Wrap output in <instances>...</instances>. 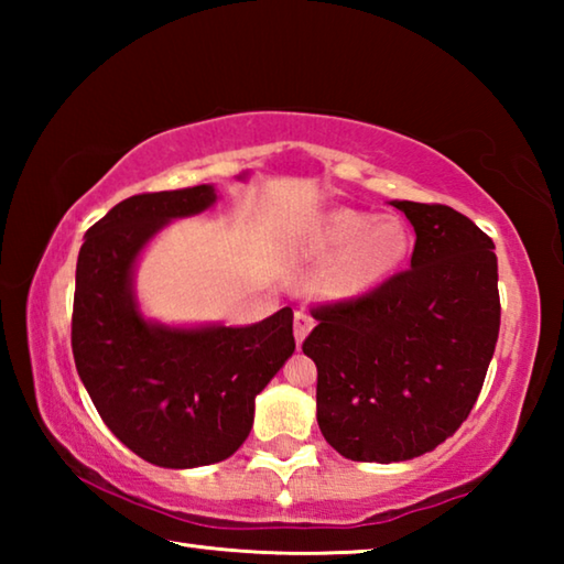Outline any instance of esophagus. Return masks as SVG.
<instances>
[{
    "instance_id": "obj_1",
    "label": "esophagus",
    "mask_w": 564,
    "mask_h": 564,
    "mask_svg": "<svg viewBox=\"0 0 564 564\" xmlns=\"http://www.w3.org/2000/svg\"><path fill=\"white\" fill-rule=\"evenodd\" d=\"M311 328H313V318L308 316V313H305V311H295V318H293V336H295V343H299V346L305 340V336H308Z\"/></svg>"
}]
</instances>
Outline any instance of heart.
I'll return each instance as SVG.
<instances>
[{
    "instance_id": "obj_1",
    "label": "heart",
    "mask_w": 564,
    "mask_h": 564,
    "mask_svg": "<svg viewBox=\"0 0 564 564\" xmlns=\"http://www.w3.org/2000/svg\"><path fill=\"white\" fill-rule=\"evenodd\" d=\"M321 253L333 259L326 289L336 295H358L393 273L403 263L410 236L403 221L338 208L326 216L318 234Z\"/></svg>"
}]
</instances>
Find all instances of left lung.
Wrapping results in <instances>:
<instances>
[{"label":"left lung","mask_w":564,"mask_h":564,"mask_svg":"<svg viewBox=\"0 0 564 564\" xmlns=\"http://www.w3.org/2000/svg\"><path fill=\"white\" fill-rule=\"evenodd\" d=\"M415 228L410 269L366 295L311 308L318 427L358 463L435 451L470 415L500 330L488 234L443 204L393 202Z\"/></svg>","instance_id":"obj_1"}]
</instances>
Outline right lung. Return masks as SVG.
I'll list each match as a JSON object with an SVG mask.
<instances>
[{
    "label": "right lung",
    "instance_id": "1",
    "mask_svg": "<svg viewBox=\"0 0 564 564\" xmlns=\"http://www.w3.org/2000/svg\"><path fill=\"white\" fill-rule=\"evenodd\" d=\"M202 184L123 198L94 224L76 261L72 350L104 423L159 467L231 457L251 433L253 400L295 350L293 311L243 328H171L141 316L133 265L171 218L214 206Z\"/></svg>",
    "mask_w": 564,
    "mask_h": 564
}]
</instances>
